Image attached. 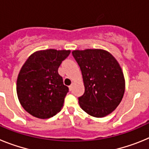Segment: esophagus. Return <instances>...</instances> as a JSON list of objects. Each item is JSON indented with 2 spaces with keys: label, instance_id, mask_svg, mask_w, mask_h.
<instances>
[{
  "label": "esophagus",
  "instance_id": "esophagus-1",
  "mask_svg": "<svg viewBox=\"0 0 149 149\" xmlns=\"http://www.w3.org/2000/svg\"><path fill=\"white\" fill-rule=\"evenodd\" d=\"M72 87H73V86H72V85H70V86H68V88H69V90L72 91Z\"/></svg>",
  "mask_w": 149,
  "mask_h": 149
}]
</instances>
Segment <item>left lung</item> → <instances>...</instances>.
<instances>
[{"label": "left lung", "instance_id": "1", "mask_svg": "<svg viewBox=\"0 0 149 149\" xmlns=\"http://www.w3.org/2000/svg\"><path fill=\"white\" fill-rule=\"evenodd\" d=\"M81 68L85 92L78 98L83 110L101 118L111 113L120 104L125 93V78L114 56L101 49L72 51Z\"/></svg>", "mask_w": 149, "mask_h": 149}]
</instances>
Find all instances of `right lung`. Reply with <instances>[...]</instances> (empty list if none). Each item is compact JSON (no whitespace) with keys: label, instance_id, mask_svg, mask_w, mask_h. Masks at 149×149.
<instances>
[{"label":"right lung","instance_id":"right-lung-1","mask_svg":"<svg viewBox=\"0 0 149 149\" xmlns=\"http://www.w3.org/2000/svg\"><path fill=\"white\" fill-rule=\"evenodd\" d=\"M71 51L48 49L28 57L17 79V95L23 108L39 119H48L60 111L68 92L58 68Z\"/></svg>","mask_w":149,"mask_h":149}]
</instances>
